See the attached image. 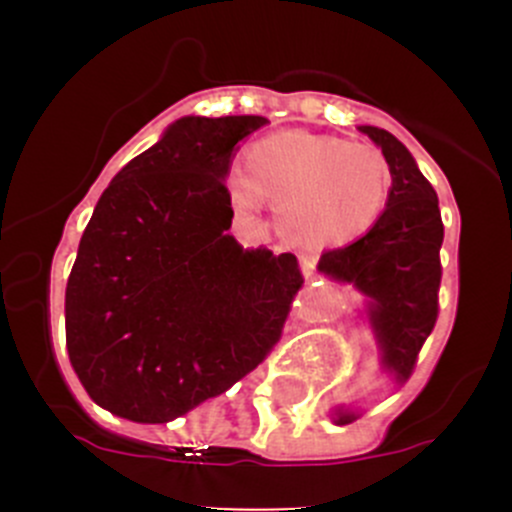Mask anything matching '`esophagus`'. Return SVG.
I'll list each match as a JSON object with an SVG mask.
<instances>
[{
	"label": "esophagus",
	"instance_id": "esophagus-1",
	"mask_svg": "<svg viewBox=\"0 0 512 512\" xmlns=\"http://www.w3.org/2000/svg\"><path fill=\"white\" fill-rule=\"evenodd\" d=\"M299 265H302V275L307 277V280H312V277H314V260H312V257H302V262H299Z\"/></svg>",
	"mask_w": 512,
	"mask_h": 512
}]
</instances>
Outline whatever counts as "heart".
Masks as SVG:
<instances>
[{
    "mask_svg": "<svg viewBox=\"0 0 512 512\" xmlns=\"http://www.w3.org/2000/svg\"><path fill=\"white\" fill-rule=\"evenodd\" d=\"M227 185L240 208L277 205V225L289 240L324 247L352 242L379 223L391 168L369 143L285 131L252 143L245 173H232Z\"/></svg>",
    "mask_w": 512,
    "mask_h": 512,
    "instance_id": "obj_1",
    "label": "heart"
}]
</instances>
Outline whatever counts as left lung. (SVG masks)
<instances>
[{"label": "left lung", "instance_id": "obj_1", "mask_svg": "<svg viewBox=\"0 0 512 512\" xmlns=\"http://www.w3.org/2000/svg\"><path fill=\"white\" fill-rule=\"evenodd\" d=\"M361 133L381 148L391 168V195L379 223L352 245L327 250L317 270L354 285L366 297V317L379 344L381 366L404 384L438 319L443 223L433 185L423 178L409 148L376 126ZM337 409L334 423L356 421Z\"/></svg>", "mask_w": 512, "mask_h": 512}]
</instances>
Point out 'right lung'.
<instances>
[{"mask_svg": "<svg viewBox=\"0 0 512 512\" xmlns=\"http://www.w3.org/2000/svg\"><path fill=\"white\" fill-rule=\"evenodd\" d=\"M262 116H185L118 170L66 282V347L86 394L168 423L265 361L304 285L292 252L242 250L225 178Z\"/></svg>", "mask_w": 512, "mask_h": 512, "instance_id": "obj_1", "label": "right lung"}]
</instances>
